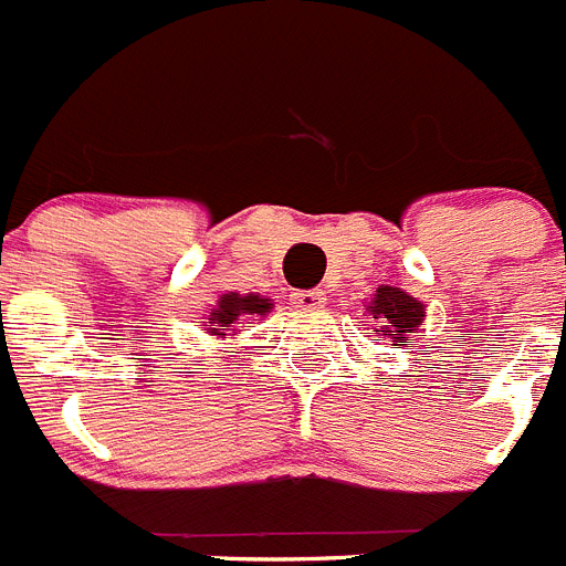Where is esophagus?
Segmentation results:
<instances>
[{"instance_id":"esophagus-1","label":"esophagus","mask_w":566,"mask_h":566,"mask_svg":"<svg viewBox=\"0 0 566 566\" xmlns=\"http://www.w3.org/2000/svg\"><path fill=\"white\" fill-rule=\"evenodd\" d=\"M291 302H293V307H298V311H319V307H325V293L323 291H293Z\"/></svg>"}]
</instances>
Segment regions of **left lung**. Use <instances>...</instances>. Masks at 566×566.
I'll list each match as a JSON object with an SVG mask.
<instances>
[{"mask_svg": "<svg viewBox=\"0 0 566 566\" xmlns=\"http://www.w3.org/2000/svg\"><path fill=\"white\" fill-rule=\"evenodd\" d=\"M366 314L392 346H403L410 334H416L421 319H424V305L416 296L403 293L401 287H389L380 284L371 302L366 305Z\"/></svg>", "mask_w": 566, "mask_h": 566, "instance_id": "left-lung-1", "label": "left lung"}]
</instances>
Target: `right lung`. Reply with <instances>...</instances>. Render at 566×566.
Returning <instances> with one entry per match:
<instances>
[{"mask_svg": "<svg viewBox=\"0 0 566 566\" xmlns=\"http://www.w3.org/2000/svg\"><path fill=\"white\" fill-rule=\"evenodd\" d=\"M273 302L264 296H255V293H223L218 298V305L211 307L209 314V334L211 337H229L241 331L243 323H250L255 316L270 314Z\"/></svg>", "mask_w": 566, "mask_h": 566, "instance_id": "obj_1", "label": "right lung"}]
</instances>
